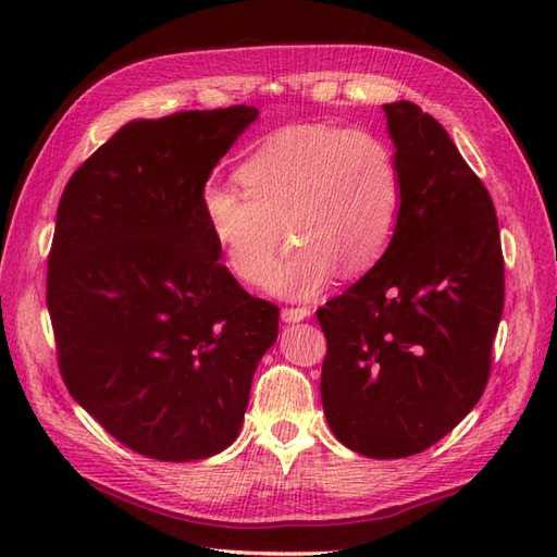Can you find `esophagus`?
<instances>
[{
    "label": "esophagus",
    "mask_w": 557,
    "mask_h": 557,
    "mask_svg": "<svg viewBox=\"0 0 557 557\" xmlns=\"http://www.w3.org/2000/svg\"><path fill=\"white\" fill-rule=\"evenodd\" d=\"M309 315H311V309H306V306H292V309H282V321L285 323H299V321H306Z\"/></svg>",
    "instance_id": "obj_1"
}]
</instances>
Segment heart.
Segmentation results:
<instances>
[{"label": "heart", "mask_w": 557, "mask_h": 557, "mask_svg": "<svg viewBox=\"0 0 557 557\" xmlns=\"http://www.w3.org/2000/svg\"><path fill=\"white\" fill-rule=\"evenodd\" d=\"M236 180L244 194L222 184L200 191L206 227L242 282L267 267L285 228L293 248L258 278L282 299L315 297L337 270L369 272L393 242L405 200L395 148L369 128H282L239 164Z\"/></svg>", "instance_id": "b5f03b06"}]
</instances>
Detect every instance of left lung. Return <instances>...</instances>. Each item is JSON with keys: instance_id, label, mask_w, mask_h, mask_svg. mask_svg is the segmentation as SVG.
<instances>
[{"instance_id": "1", "label": "left lung", "mask_w": 557, "mask_h": 557, "mask_svg": "<svg viewBox=\"0 0 557 557\" xmlns=\"http://www.w3.org/2000/svg\"><path fill=\"white\" fill-rule=\"evenodd\" d=\"M401 170V218L383 258L318 309L321 399L342 445L399 459L476 407L505 304L493 200L419 104H383Z\"/></svg>"}]
</instances>
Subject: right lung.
Listing matches in <instances>:
<instances>
[{"label": "right lung", "instance_id": "add662e5", "mask_svg": "<svg viewBox=\"0 0 557 557\" xmlns=\"http://www.w3.org/2000/svg\"><path fill=\"white\" fill-rule=\"evenodd\" d=\"M256 108L136 120L71 174L47 260V311L71 397L160 461L206 459L242 431L277 306L220 263L200 191Z\"/></svg>", "mask_w": 557, "mask_h": 557}]
</instances>
